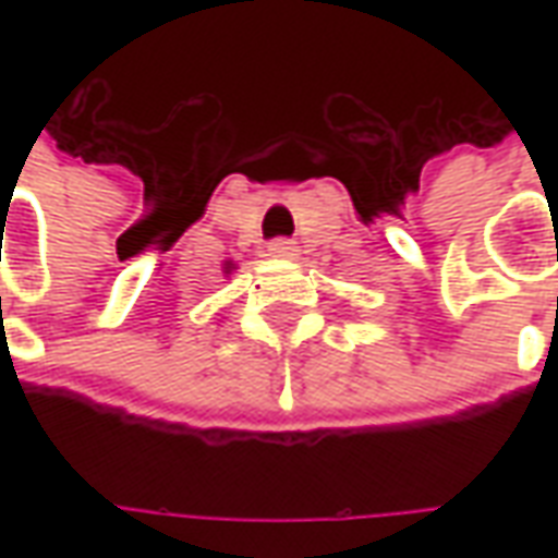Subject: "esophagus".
<instances>
[{
    "instance_id": "esophagus-1",
    "label": "esophagus",
    "mask_w": 558,
    "mask_h": 558,
    "mask_svg": "<svg viewBox=\"0 0 558 558\" xmlns=\"http://www.w3.org/2000/svg\"><path fill=\"white\" fill-rule=\"evenodd\" d=\"M268 251H271V256H295V242L292 239H275V242H268Z\"/></svg>"
}]
</instances>
